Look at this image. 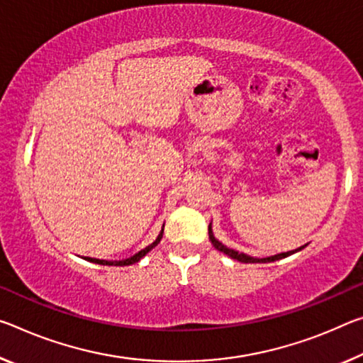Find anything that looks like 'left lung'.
Instances as JSON below:
<instances>
[{
  "mask_svg": "<svg viewBox=\"0 0 363 363\" xmlns=\"http://www.w3.org/2000/svg\"><path fill=\"white\" fill-rule=\"evenodd\" d=\"M208 238H210L211 244H213V247H215L216 250H220V252H223V254H226L228 257H231V258H234V260L242 262V263H269V262H276V260H281V258H286V257H289V255H292V254H296V252H298V250L306 249V245H307V244H306V245L298 247V249H296V250L283 252V254H276V255L264 257V258H257V257L247 255V254H244V252H238V250H234V249H229V247H226L223 242H220V240H218V239L215 238V234H213L211 223L208 224Z\"/></svg>",
  "mask_w": 363,
  "mask_h": 363,
  "instance_id": "obj_1",
  "label": "left lung"
}]
</instances>
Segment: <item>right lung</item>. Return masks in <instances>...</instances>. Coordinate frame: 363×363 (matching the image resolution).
<instances>
[{
  "label": "right lung",
  "mask_w": 363,
  "mask_h": 363,
  "mask_svg": "<svg viewBox=\"0 0 363 363\" xmlns=\"http://www.w3.org/2000/svg\"><path fill=\"white\" fill-rule=\"evenodd\" d=\"M163 228H164V224H163ZM161 238H163V229H161L160 234L157 235V239H155L150 245L145 247V249H142L140 252H137V254H134L129 258H123V260H100V258H91V257H85V260L91 262V263H99V264H108V267H125V264H134L137 262H140V258L145 257L155 245H158Z\"/></svg>",
  "instance_id": "right-lung-1"
}]
</instances>
